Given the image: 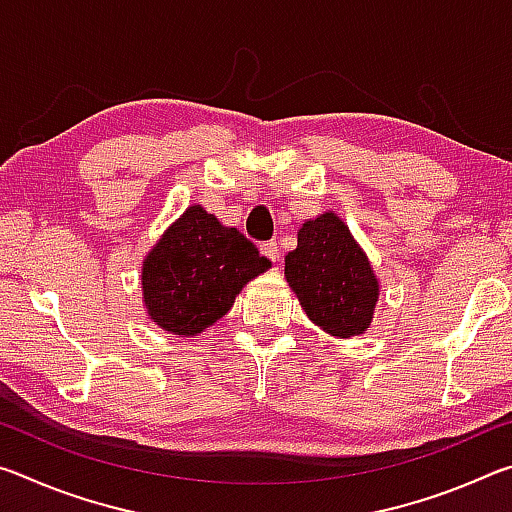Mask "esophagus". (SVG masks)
I'll use <instances>...</instances> for the list:
<instances>
[{
	"label": "esophagus",
	"mask_w": 512,
	"mask_h": 512,
	"mask_svg": "<svg viewBox=\"0 0 512 512\" xmlns=\"http://www.w3.org/2000/svg\"><path fill=\"white\" fill-rule=\"evenodd\" d=\"M262 253L271 259V262H277V259H280V244H277V241H266L262 246Z\"/></svg>",
	"instance_id": "obj_1"
}]
</instances>
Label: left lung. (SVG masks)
Instances as JSON below:
<instances>
[{"label": "left lung", "instance_id": "obj_1", "mask_svg": "<svg viewBox=\"0 0 512 512\" xmlns=\"http://www.w3.org/2000/svg\"><path fill=\"white\" fill-rule=\"evenodd\" d=\"M284 277L311 323L329 336L352 339L375 318L379 280L339 214L327 210L300 225L298 246L284 257Z\"/></svg>", "mask_w": 512, "mask_h": 512}]
</instances>
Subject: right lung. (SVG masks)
Segmentation results:
<instances>
[{"instance_id": "obj_1", "label": "right lung", "mask_w": 512, "mask_h": 512, "mask_svg": "<svg viewBox=\"0 0 512 512\" xmlns=\"http://www.w3.org/2000/svg\"><path fill=\"white\" fill-rule=\"evenodd\" d=\"M268 268L271 262L237 228L223 225L203 205H189L142 262L146 316L169 334L198 336Z\"/></svg>"}]
</instances>
